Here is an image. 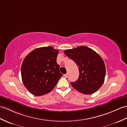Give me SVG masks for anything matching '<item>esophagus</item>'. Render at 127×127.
Returning a JSON list of instances; mask_svg holds the SVG:
<instances>
[{
    "label": "esophagus",
    "instance_id": "esophagus-1",
    "mask_svg": "<svg viewBox=\"0 0 127 127\" xmlns=\"http://www.w3.org/2000/svg\"><path fill=\"white\" fill-rule=\"evenodd\" d=\"M64 77L65 78H67V77H68V73H66V74L64 75Z\"/></svg>",
    "mask_w": 127,
    "mask_h": 127
}]
</instances>
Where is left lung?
Listing matches in <instances>:
<instances>
[{
    "mask_svg": "<svg viewBox=\"0 0 127 127\" xmlns=\"http://www.w3.org/2000/svg\"><path fill=\"white\" fill-rule=\"evenodd\" d=\"M64 52L75 62L80 73L77 81L71 82L73 88L82 94L89 95L101 87L104 81L105 66L97 53L85 46L66 50Z\"/></svg>",
    "mask_w": 127,
    "mask_h": 127,
    "instance_id": "1",
    "label": "left lung"
}]
</instances>
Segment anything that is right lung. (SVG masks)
Masks as SVG:
<instances>
[{
    "label": "right lung",
    "instance_id": "obj_1",
    "mask_svg": "<svg viewBox=\"0 0 127 127\" xmlns=\"http://www.w3.org/2000/svg\"><path fill=\"white\" fill-rule=\"evenodd\" d=\"M58 52L52 46L42 47L33 50L24 58L22 78L32 94L38 96L49 93L63 76L56 61Z\"/></svg>",
    "mask_w": 127,
    "mask_h": 127
}]
</instances>
